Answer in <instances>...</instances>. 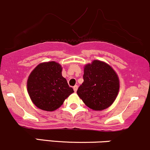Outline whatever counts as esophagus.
Masks as SVG:
<instances>
[{"label":"esophagus","instance_id":"obj_1","mask_svg":"<svg viewBox=\"0 0 150 150\" xmlns=\"http://www.w3.org/2000/svg\"><path fill=\"white\" fill-rule=\"evenodd\" d=\"M77 89H78V86H77V85H75V86H74V91L75 92H76Z\"/></svg>","mask_w":150,"mask_h":150}]
</instances>
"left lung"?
Masks as SVG:
<instances>
[{"label": "left lung", "instance_id": "1", "mask_svg": "<svg viewBox=\"0 0 150 150\" xmlns=\"http://www.w3.org/2000/svg\"><path fill=\"white\" fill-rule=\"evenodd\" d=\"M83 78L77 94L88 107L101 111L113 104L120 90V79L109 64L93 61L85 65Z\"/></svg>", "mask_w": 150, "mask_h": 150}]
</instances>
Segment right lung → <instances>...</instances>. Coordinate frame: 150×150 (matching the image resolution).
<instances>
[{"instance_id":"obj_1","label":"right lung","mask_w":150,"mask_h":150,"mask_svg":"<svg viewBox=\"0 0 150 150\" xmlns=\"http://www.w3.org/2000/svg\"><path fill=\"white\" fill-rule=\"evenodd\" d=\"M62 67L55 62L38 64L27 81V90L33 104L47 112L56 110L74 92L62 76Z\"/></svg>"}]
</instances>
